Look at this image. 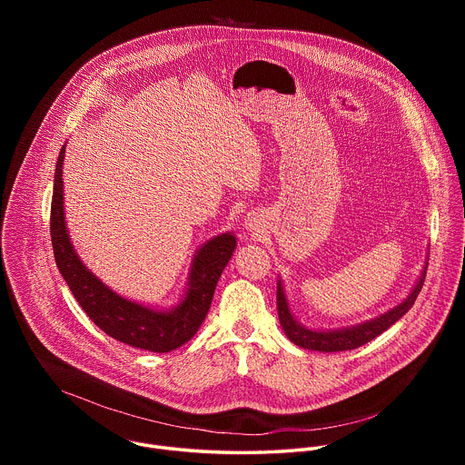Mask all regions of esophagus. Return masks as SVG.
I'll return each mask as SVG.
<instances>
[{
	"label": "esophagus",
	"instance_id": "esophagus-1",
	"mask_svg": "<svg viewBox=\"0 0 465 465\" xmlns=\"http://www.w3.org/2000/svg\"><path fill=\"white\" fill-rule=\"evenodd\" d=\"M244 226H246V230L248 232H252L253 235H259V233H262V221H261V217L257 215V213H248V217H246V221H244Z\"/></svg>",
	"mask_w": 465,
	"mask_h": 465
}]
</instances>
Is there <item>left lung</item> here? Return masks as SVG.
<instances>
[{
  "label": "left lung",
  "instance_id": "obj_1",
  "mask_svg": "<svg viewBox=\"0 0 465 465\" xmlns=\"http://www.w3.org/2000/svg\"><path fill=\"white\" fill-rule=\"evenodd\" d=\"M427 267H429V259H425L423 271H421L416 285L412 287V291L401 303H397L395 307H391L390 311H386L375 318H370L357 325H348V327H339V329H312V327L300 323L298 318L294 316V312L291 311L285 287H283L282 280H278L276 300H278V314H280L282 329L285 331L287 339L292 344H296L303 350L322 351V353L357 350V348L364 346L366 342L373 341L375 337H379L382 331H386L390 325H393L403 314L409 312V309L414 305V302L423 287Z\"/></svg>",
  "mask_w": 465,
  "mask_h": 465
}]
</instances>
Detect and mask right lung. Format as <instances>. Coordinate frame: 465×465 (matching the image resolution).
Returning <instances> with one entry per match:
<instances>
[{"instance_id": "obj_1", "label": "right lung", "mask_w": 465, "mask_h": 465, "mask_svg": "<svg viewBox=\"0 0 465 465\" xmlns=\"http://www.w3.org/2000/svg\"><path fill=\"white\" fill-rule=\"evenodd\" d=\"M64 156L65 143L56 160L51 201V242L62 278L83 311L108 337L154 353H167L180 348L193 339L208 316L217 282L237 246L233 232L219 233L196 248L185 291L176 305L156 309L128 300L103 283L74 248L64 215Z\"/></svg>"}]
</instances>
